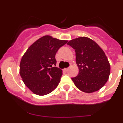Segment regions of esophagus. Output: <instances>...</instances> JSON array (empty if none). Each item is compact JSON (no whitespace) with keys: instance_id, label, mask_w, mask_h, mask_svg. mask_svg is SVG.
Segmentation results:
<instances>
[{"instance_id":"esophagus-1","label":"esophagus","mask_w":123,"mask_h":123,"mask_svg":"<svg viewBox=\"0 0 123 123\" xmlns=\"http://www.w3.org/2000/svg\"><path fill=\"white\" fill-rule=\"evenodd\" d=\"M68 69H69V68H67L64 69V71H66V72H67L68 71Z\"/></svg>"}]
</instances>
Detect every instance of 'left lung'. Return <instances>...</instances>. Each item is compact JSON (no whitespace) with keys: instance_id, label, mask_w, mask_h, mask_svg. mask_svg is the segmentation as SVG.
Returning <instances> with one entry per match:
<instances>
[{"instance_id":"left-lung-1","label":"left lung","mask_w":123,"mask_h":123,"mask_svg":"<svg viewBox=\"0 0 123 123\" xmlns=\"http://www.w3.org/2000/svg\"><path fill=\"white\" fill-rule=\"evenodd\" d=\"M67 44L75 50L79 73L71 78L81 91L93 93L101 89L108 81L110 64L104 50L93 40L81 37L69 41Z\"/></svg>"}]
</instances>
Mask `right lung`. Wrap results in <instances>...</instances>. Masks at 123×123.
<instances>
[{
	"label": "right lung",
	"mask_w": 123,
	"mask_h": 123,
	"mask_svg": "<svg viewBox=\"0 0 123 123\" xmlns=\"http://www.w3.org/2000/svg\"><path fill=\"white\" fill-rule=\"evenodd\" d=\"M67 42L44 36L33 43L24 54L19 74L25 85L34 94L48 95L58 86L62 71L55 67V55Z\"/></svg>",
	"instance_id": "right-lung-1"
}]
</instances>
